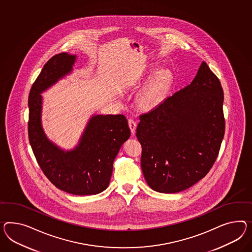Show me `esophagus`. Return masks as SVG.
Masks as SVG:
<instances>
[{"label": "esophagus", "mask_w": 252, "mask_h": 252, "mask_svg": "<svg viewBox=\"0 0 252 252\" xmlns=\"http://www.w3.org/2000/svg\"><path fill=\"white\" fill-rule=\"evenodd\" d=\"M128 123H129V129H130V131H131V134L132 135H134V133H135V129L136 126H137V123L132 120V119H129V121H128Z\"/></svg>", "instance_id": "esophagus-1"}]
</instances>
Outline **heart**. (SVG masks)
<instances>
[{
  "label": "heart",
  "mask_w": 252,
  "mask_h": 252,
  "mask_svg": "<svg viewBox=\"0 0 252 252\" xmlns=\"http://www.w3.org/2000/svg\"><path fill=\"white\" fill-rule=\"evenodd\" d=\"M171 72L160 68L153 74L148 83L142 88L136 97V104L140 110L151 111L156 109L167 93L172 84Z\"/></svg>",
  "instance_id": "1"
}]
</instances>
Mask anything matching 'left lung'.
Listing matches in <instances>:
<instances>
[{
	"instance_id": "left-lung-1",
	"label": "left lung",
	"mask_w": 252,
	"mask_h": 252,
	"mask_svg": "<svg viewBox=\"0 0 252 252\" xmlns=\"http://www.w3.org/2000/svg\"><path fill=\"white\" fill-rule=\"evenodd\" d=\"M223 101L220 79L203 61L191 84L140 117L141 165L153 190L178 193L207 175L225 133Z\"/></svg>"
}]
</instances>
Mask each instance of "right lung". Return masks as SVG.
Here are the masks:
<instances>
[{
  "label": "right lung",
  "instance_id": "obj_1",
  "mask_svg": "<svg viewBox=\"0 0 252 252\" xmlns=\"http://www.w3.org/2000/svg\"><path fill=\"white\" fill-rule=\"evenodd\" d=\"M76 55L50 58L32 84L28 97L29 142L39 166L58 189L76 195L103 192L110 185L113 161L130 136L128 121L119 115H93L78 144L66 150L45 134L42 126V93L73 71Z\"/></svg>",
  "mask_w": 252,
  "mask_h": 252
}]
</instances>
